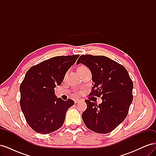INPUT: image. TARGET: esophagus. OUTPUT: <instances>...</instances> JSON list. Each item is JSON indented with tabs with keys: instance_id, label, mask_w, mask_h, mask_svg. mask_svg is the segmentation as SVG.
<instances>
[{
	"instance_id": "34e87169",
	"label": "esophagus",
	"mask_w": 156,
	"mask_h": 156,
	"mask_svg": "<svg viewBox=\"0 0 156 156\" xmlns=\"http://www.w3.org/2000/svg\"><path fill=\"white\" fill-rule=\"evenodd\" d=\"M74 101H75V103H77L81 101V100H78V99H77V100H75Z\"/></svg>"
}]
</instances>
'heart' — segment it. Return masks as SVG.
Masks as SVG:
<instances>
[{
	"instance_id": "obj_1",
	"label": "heart",
	"mask_w": 156,
	"mask_h": 156,
	"mask_svg": "<svg viewBox=\"0 0 156 156\" xmlns=\"http://www.w3.org/2000/svg\"><path fill=\"white\" fill-rule=\"evenodd\" d=\"M86 68V67L85 66H80L78 68Z\"/></svg>"
}]
</instances>
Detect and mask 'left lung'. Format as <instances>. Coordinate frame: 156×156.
<instances>
[{"instance_id":"left-lung-1","label":"left lung","mask_w":156,"mask_h":156,"mask_svg":"<svg viewBox=\"0 0 156 156\" xmlns=\"http://www.w3.org/2000/svg\"><path fill=\"white\" fill-rule=\"evenodd\" d=\"M80 63L92 73L94 85L90 96L102 100L99 105L85 100L87 108L82 114L83 120L96 133H110L128 114L133 98V81L124 66L107 56L83 55L77 60V64Z\"/></svg>"}]
</instances>
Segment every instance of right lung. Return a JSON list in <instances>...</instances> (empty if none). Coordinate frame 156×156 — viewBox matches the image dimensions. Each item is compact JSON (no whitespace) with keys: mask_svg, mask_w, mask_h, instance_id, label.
<instances>
[{"mask_svg":"<svg viewBox=\"0 0 156 156\" xmlns=\"http://www.w3.org/2000/svg\"><path fill=\"white\" fill-rule=\"evenodd\" d=\"M79 55L58 56L33 66L20 87V106L26 121L37 133L48 134L63 125L66 113L74 105L70 99L57 98L55 88Z\"/></svg>","mask_w":156,"mask_h":156,"instance_id":"add662e5","label":"right lung"}]
</instances>
